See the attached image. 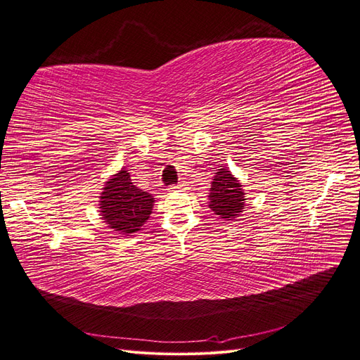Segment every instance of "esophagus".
I'll return each mask as SVG.
<instances>
[{"instance_id": "34e87169", "label": "esophagus", "mask_w": 360, "mask_h": 360, "mask_svg": "<svg viewBox=\"0 0 360 360\" xmlns=\"http://www.w3.org/2000/svg\"><path fill=\"white\" fill-rule=\"evenodd\" d=\"M184 188L182 184H178V185H172V187H169V191H179Z\"/></svg>"}]
</instances>
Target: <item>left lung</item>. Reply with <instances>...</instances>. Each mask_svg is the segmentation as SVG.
I'll use <instances>...</instances> for the list:
<instances>
[{
    "label": "left lung",
    "mask_w": 360,
    "mask_h": 360,
    "mask_svg": "<svg viewBox=\"0 0 360 360\" xmlns=\"http://www.w3.org/2000/svg\"><path fill=\"white\" fill-rule=\"evenodd\" d=\"M209 200V207L215 212V215L225 221H233L240 217L245 209L243 185L227 167L222 166L212 181Z\"/></svg>",
    "instance_id": "left-lung-1"
}]
</instances>
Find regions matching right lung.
I'll list each match as a JSON object with an SVG mask.
<instances>
[{"label": "right lung", "mask_w": 360, "mask_h": 360, "mask_svg": "<svg viewBox=\"0 0 360 360\" xmlns=\"http://www.w3.org/2000/svg\"><path fill=\"white\" fill-rule=\"evenodd\" d=\"M154 202L153 194L133 185L123 167L105 182L99 200L101 217L111 230L130 236L148 221Z\"/></svg>", "instance_id": "add662e5"}]
</instances>
